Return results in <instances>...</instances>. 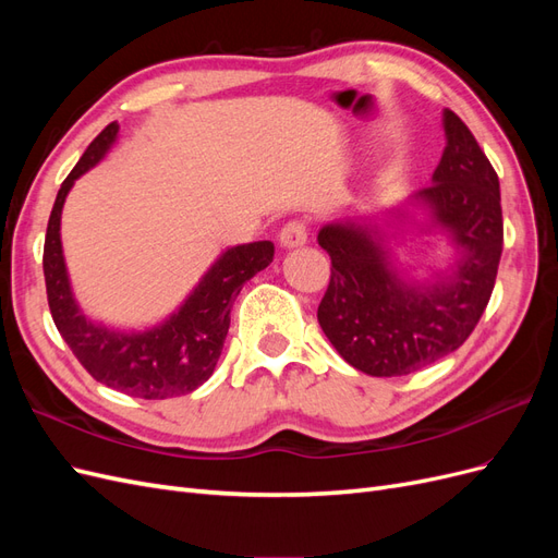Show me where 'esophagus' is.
Wrapping results in <instances>:
<instances>
[{
  "instance_id": "esophagus-1",
  "label": "esophagus",
  "mask_w": 558,
  "mask_h": 558,
  "mask_svg": "<svg viewBox=\"0 0 558 558\" xmlns=\"http://www.w3.org/2000/svg\"><path fill=\"white\" fill-rule=\"evenodd\" d=\"M279 242L286 248H295L307 242V223L305 221H289L279 230Z\"/></svg>"
}]
</instances>
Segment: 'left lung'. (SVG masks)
<instances>
[{
	"mask_svg": "<svg viewBox=\"0 0 558 558\" xmlns=\"http://www.w3.org/2000/svg\"><path fill=\"white\" fill-rule=\"evenodd\" d=\"M445 134L433 183L414 197L461 251L451 275L402 281L373 228L330 223L318 232L332 265L318 324L337 353L365 375L400 377L445 359L475 330L494 293L502 253L498 174L449 109Z\"/></svg>",
	"mask_w": 558,
	"mask_h": 558,
	"instance_id": "1",
	"label": "left lung"
}]
</instances>
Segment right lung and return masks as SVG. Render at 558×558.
Segmentation results:
<instances>
[{
    "label": "right lung",
    "mask_w": 558,
    "mask_h": 558,
    "mask_svg": "<svg viewBox=\"0 0 558 558\" xmlns=\"http://www.w3.org/2000/svg\"><path fill=\"white\" fill-rule=\"evenodd\" d=\"M118 125L97 134L74 170L60 185L48 218L44 242V277L50 316L62 340L93 379L125 396L162 400L195 391L205 384L223 351L230 310L242 286L275 258L272 242H251L228 248L199 279L183 305L160 326L125 332L93 324L81 314L66 277L60 216L74 181L105 158L116 142Z\"/></svg>",
    "instance_id": "add662e5"
}]
</instances>
